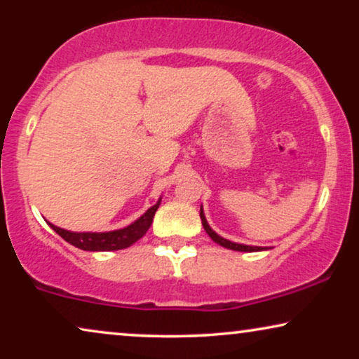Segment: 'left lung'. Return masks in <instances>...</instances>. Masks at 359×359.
Instances as JSON below:
<instances>
[{"label": "left lung", "instance_id": "obj_1", "mask_svg": "<svg viewBox=\"0 0 359 359\" xmlns=\"http://www.w3.org/2000/svg\"><path fill=\"white\" fill-rule=\"evenodd\" d=\"M199 215H201V220H203L204 230H205V232H208L209 237L212 238L215 243H219V245H220V247H225V248H229V250H235V252H262V250H266V248H263V247H250V245L235 243V242H230V240H227V238L220 237V235L215 233L214 230L209 227L208 220H205V215H204V212H203V208H201V212H199Z\"/></svg>", "mask_w": 359, "mask_h": 359}]
</instances>
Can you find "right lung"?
Here are the masks:
<instances>
[{
    "label": "right lung",
    "instance_id": "right-lung-1",
    "mask_svg": "<svg viewBox=\"0 0 359 359\" xmlns=\"http://www.w3.org/2000/svg\"><path fill=\"white\" fill-rule=\"evenodd\" d=\"M160 201L155 205L147 210V212L127 225L124 229L112 230V232H70V230L60 229L57 225L48 222V225L65 240V242L72 243L73 247L85 250V252H114V250H122L130 247L137 240L144 237L147 230L150 229L151 222H154V215L158 209Z\"/></svg>",
    "mask_w": 359,
    "mask_h": 359
}]
</instances>
